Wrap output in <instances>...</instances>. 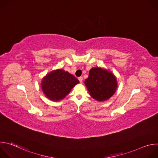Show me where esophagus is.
I'll list each match as a JSON object with an SVG mask.
<instances>
[{
	"label": "esophagus",
	"mask_w": 158,
	"mask_h": 158,
	"mask_svg": "<svg viewBox=\"0 0 158 158\" xmlns=\"http://www.w3.org/2000/svg\"><path fill=\"white\" fill-rule=\"evenodd\" d=\"M78 79H79V82H80L81 83H82V80H83V77H79Z\"/></svg>",
	"instance_id": "34e87169"
}]
</instances>
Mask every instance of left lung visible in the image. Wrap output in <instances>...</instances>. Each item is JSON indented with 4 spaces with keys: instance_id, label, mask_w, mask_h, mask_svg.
Instances as JSON below:
<instances>
[{
    "instance_id": "obj_1",
    "label": "left lung",
    "mask_w": 158,
    "mask_h": 158,
    "mask_svg": "<svg viewBox=\"0 0 158 158\" xmlns=\"http://www.w3.org/2000/svg\"><path fill=\"white\" fill-rule=\"evenodd\" d=\"M84 84L90 96L98 101L109 99L115 93L118 86L114 75L99 67H94L89 71V77Z\"/></svg>"
}]
</instances>
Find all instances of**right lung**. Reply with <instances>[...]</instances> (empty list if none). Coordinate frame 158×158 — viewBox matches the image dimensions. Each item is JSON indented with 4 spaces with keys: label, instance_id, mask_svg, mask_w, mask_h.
Returning a JSON list of instances; mask_svg holds the SVG:
<instances>
[{
    "label": "right lung",
    "instance_id": "obj_1",
    "mask_svg": "<svg viewBox=\"0 0 158 158\" xmlns=\"http://www.w3.org/2000/svg\"><path fill=\"white\" fill-rule=\"evenodd\" d=\"M78 83L79 81L73 75L62 69H58L49 73L42 79L41 87L48 99L58 101L64 98Z\"/></svg>",
    "mask_w": 158,
    "mask_h": 158
}]
</instances>
